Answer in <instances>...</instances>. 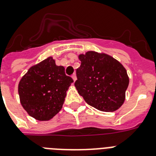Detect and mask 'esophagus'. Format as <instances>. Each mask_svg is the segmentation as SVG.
Returning <instances> with one entry per match:
<instances>
[{
    "label": "esophagus",
    "instance_id": "34e87169",
    "mask_svg": "<svg viewBox=\"0 0 156 156\" xmlns=\"http://www.w3.org/2000/svg\"><path fill=\"white\" fill-rule=\"evenodd\" d=\"M72 78H73V80H74V82H75L76 80H77V77H76V74H74L73 75H72Z\"/></svg>",
    "mask_w": 156,
    "mask_h": 156
}]
</instances>
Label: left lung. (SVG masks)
I'll list each match as a JSON object with an SVG mask.
<instances>
[{
	"instance_id": "left-lung-1",
	"label": "left lung",
	"mask_w": 156,
	"mask_h": 156,
	"mask_svg": "<svg viewBox=\"0 0 156 156\" xmlns=\"http://www.w3.org/2000/svg\"><path fill=\"white\" fill-rule=\"evenodd\" d=\"M74 86L86 102L103 112L117 110L125 100L129 83L127 70L117 60L105 53L87 51L78 55Z\"/></svg>"
}]
</instances>
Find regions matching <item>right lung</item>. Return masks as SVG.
Returning <instances> with one entry per match:
<instances>
[{
	"instance_id": "add662e5",
	"label": "right lung",
	"mask_w": 156,
	"mask_h": 156,
	"mask_svg": "<svg viewBox=\"0 0 156 156\" xmlns=\"http://www.w3.org/2000/svg\"><path fill=\"white\" fill-rule=\"evenodd\" d=\"M65 68L57 66L52 57L29 68L18 86L23 108L38 120H49L62 107L66 91L72 82Z\"/></svg>"
}]
</instances>
